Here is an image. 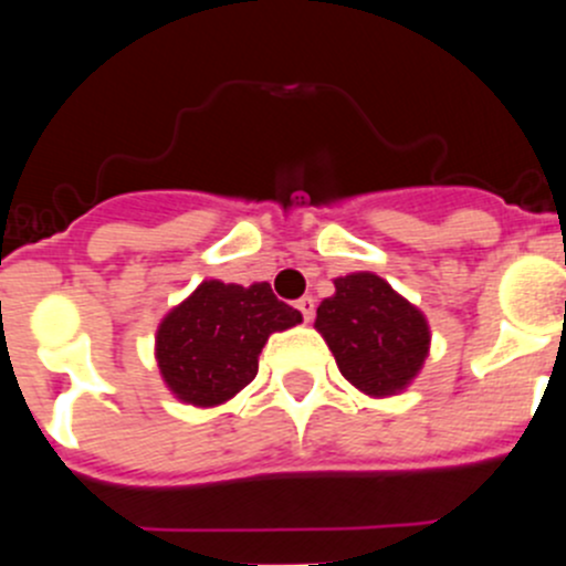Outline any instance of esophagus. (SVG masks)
Listing matches in <instances>:
<instances>
[{"instance_id":"1","label":"esophagus","mask_w":566,"mask_h":566,"mask_svg":"<svg viewBox=\"0 0 566 566\" xmlns=\"http://www.w3.org/2000/svg\"><path fill=\"white\" fill-rule=\"evenodd\" d=\"M298 312L304 315L306 323H312V317H315V298L312 295H304V298H298Z\"/></svg>"}]
</instances>
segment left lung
Listing matches in <instances>:
<instances>
[{
	"label": "left lung",
	"mask_w": 566,
	"mask_h": 566,
	"mask_svg": "<svg viewBox=\"0 0 566 566\" xmlns=\"http://www.w3.org/2000/svg\"><path fill=\"white\" fill-rule=\"evenodd\" d=\"M334 287L336 293L317 306L315 328L339 373L369 397L408 389L430 353L427 317L369 271L334 279Z\"/></svg>",
	"instance_id": "obj_1"
}]
</instances>
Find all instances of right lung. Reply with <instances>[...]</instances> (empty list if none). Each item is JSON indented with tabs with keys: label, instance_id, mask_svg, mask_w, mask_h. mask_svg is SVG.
I'll use <instances>...</instances> for the list:
<instances>
[{
	"label": "right lung",
	"instance_id": "obj_1",
	"mask_svg": "<svg viewBox=\"0 0 566 566\" xmlns=\"http://www.w3.org/2000/svg\"><path fill=\"white\" fill-rule=\"evenodd\" d=\"M301 319L268 282H202L158 325L156 361L164 384L197 408L227 402L254 380L268 336Z\"/></svg>",
	"mask_w": 566,
	"mask_h": 566
}]
</instances>
